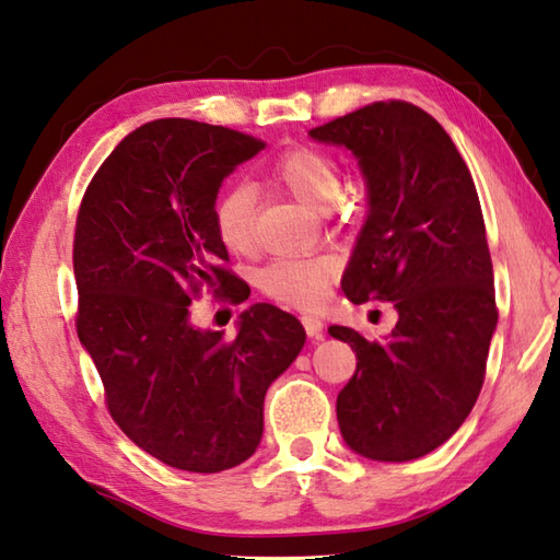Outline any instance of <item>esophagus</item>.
<instances>
[{
  "mask_svg": "<svg viewBox=\"0 0 560 560\" xmlns=\"http://www.w3.org/2000/svg\"><path fill=\"white\" fill-rule=\"evenodd\" d=\"M301 323H303V328H306L308 338H313V340L323 338V320L318 318V315H301Z\"/></svg>",
  "mask_w": 560,
  "mask_h": 560,
  "instance_id": "1",
  "label": "esophagus"
}]
</instances>
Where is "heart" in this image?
<instances>
[{"instance_id":"obj_1","label":"heart","mask_w":560,"mask_h":560,"mask_svg":"<svg viewBox=\"0 0 560 560\" xmlns=\"http://www.w3.org/2000/svg\"><path fill=\"white\" fill-rule=\"evenodd\" d=\"M271 178L308 208L328 210L342 198L340 168L323 151L296 147L271 164ZM212 228L222 247L247 254L254 247V196L247 186H230L212 206ZM338 273L332 257L277 259L259 271V289L269 299L293 308H320Z\"/></svg>"}]
</instances>
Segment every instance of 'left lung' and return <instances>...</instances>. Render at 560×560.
<instances>
[{
	"instance_id": "obj_1",
	"label": "left lung",
	"mask_w": 560,
	"mask_h": 560,
	"mask_svg": "<svg viewBox=\"0 0 560 560\" xmlns=\"http://www.w3.org/2000/svg\"><path fill=\"white\" fill-rule=\"evenodd\" d=\"M308 135L350 149L368 180L370 212L345 296L392 301L399 313L386 340L328 328L358 358L335 406L340 433L370 460H413L460 429L485 382L497 303L480 198L448 131L404 100Z\"/></svg>"
}]
</instances>
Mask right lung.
Here are the masks:
<instances>
[{
  "mask_svg": "<svg viewBox=\"0 0 560 560\" xmlns=\"http://www.w3.org/2000/svg\"><path fill=\"white\" fill-rule=\"evenodd\" d=\"M264 147L228 127L154 119L119 141L78 210V338L115 423L178 470L245 463L261 441L264 394L306 342L303 325L271 303L242 313L235 338L190 323L202 289L237 299L212 206Z\"/></svg>",
  "mask_w": 560,
  "mask_h": 560,
  "instance_id": "right-lung-1",
  "label": "right lung"
}]
</instances>
